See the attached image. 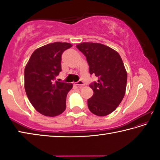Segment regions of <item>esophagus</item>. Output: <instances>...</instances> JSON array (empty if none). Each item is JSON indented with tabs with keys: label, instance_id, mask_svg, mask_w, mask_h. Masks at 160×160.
I'll list each match as a JSON object with an SVG mask.
<instances>
[{
	"label": "esophagus",
	"instance_id": "obj_1",
	"mask_svg": "<svg viewBox=\"0 0 160 160\" xmlns=\"http://www.w3.org/2000/svg\"><path fill=\"white\" fill-rule=\"evenodd\" d=\"M75 85H78V86H79V87H81V86H83V85H85V82H84L82 80H80L79 81H78L77 82H75Z\"/></svg>",
	"mask_w": 160,
	"mask_h": 160
}]
</instances>
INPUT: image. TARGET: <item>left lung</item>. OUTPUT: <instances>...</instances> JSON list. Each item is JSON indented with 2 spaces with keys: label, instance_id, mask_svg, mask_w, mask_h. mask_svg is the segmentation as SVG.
<instances>
[{
  "label": "left lung",
  "instance_id": "obj_1",
  "mask_svg": "<svg viewBox=\"0 0 160 160\" xmlns=\"http://www.w3.org/2000/svg\"><path fill=\"white\" fill-rule=\"evenodd\" d=\"M77 48L86 57L90 73L98 78L90 85L94 94L88 100L89 109L99 116L109 114L125 95L127 72L122 59L115 50L99 43H81Z\"/></svg>",
  "mask_w": 160,
  "mask_h": 160
}]
</instances>
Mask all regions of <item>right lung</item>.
<instances>
[{
	"mask_svg": "<svg viewBox=\"0 0 160 160\" xmlns=\"http://www.w3.org/2000/svg\"><path fill=\"white\" fill-rule=\"evenodd\" d=\"M72 45L54 42L35 50L25 69V89L32 106L47 116L64 112L66 97L72 84L59 82L56 77L61 71V56Z\"/></svg>",
	"mask_w": 160,
	"mask_h": 160,
	"instance_id": "add662e5",
	"label": "right lung"
}]
</instances>
